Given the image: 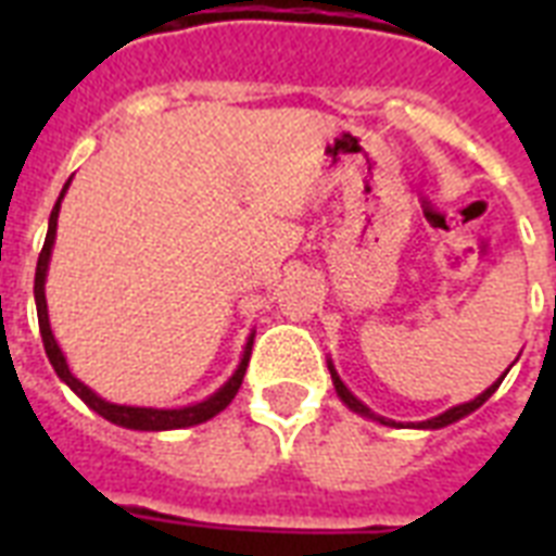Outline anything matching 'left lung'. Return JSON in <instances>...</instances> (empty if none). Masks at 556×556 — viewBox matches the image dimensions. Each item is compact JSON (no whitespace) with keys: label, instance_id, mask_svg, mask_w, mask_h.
<instances>
[{"label":"left lung","instance_id":"8db88e82","mask_svg":"<svg viewBox=\"0 0 556 556\" xmlns=\"http://www.w3.org/2000/svg\"><path fill=\"white\" fill-rule=\"evenodd\" d=\"M329 369H331V380H334V389H338V395L343 397V404H346V406H352V409H355V413H361V415H369V418H378V415H371V413H369V406H364V404H361V401H357V397L352 395V392H349L346 387H343V380L338 378V371H334V366L329 364ZM505 375H508V371H505ZM505 375H502V378H505ZM502 378L496 380V383H493V387H488V389H484L482 395H479V397H473V401H467V404H458V406H453V409H447V413H441L439 418H430V421H421V424H418V427H427V430H439V427H447V424L458 421V418H465V415H470V413H473V409H479V406H482L484 401H488V397H491L493 392H496V389H500ZM378 421H380V424H389V421H383V418H378Z\"/></svg>","mask_w":556,"mask_h":556}]
</instances>
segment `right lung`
Here are the masks:
<instances>
[{
	"label": "right lung",
	"mask_w": 556,
	"mask_h": 556,
	"mask_svg": "<svg viewBox=\"0 0 556 556\" xmlns=\"http://www.w3.org/2000/svg\"><path fill=\"white\" fill-rule=\"evenodd\" d=\"M72 185V178L65 181L63 192L68 190ZM63 192H60V199H63ZM60 199H56L54 210H51V218H48V236L46 244H42V251H39L37 260V277H34V296H37V317H39V334H42V346H46V355L54 366V371L60 378L68 383V387L77 392V395L86 401V404L94 409L98 415H103L106 421L121 424V427H129V430H181V427H192V424H201L213 418L216 413H222L230 401L236 397L239 387H242L244 369H248V361H251V346L253 340H248V349H244L242 364L236 369V375L227 380L225 387L218 389L216 395H210L207 401H201V404L185 406V409H150V406H121V404H109L103 397H98L91 392L86 383L74 378L68 366H65V357L56 346L54 334H51V326H48V312H46V270H48V260H51V244H54V233H56V216H60Z\"/></svg>",
	"instance_id": "add662e5"
}]
</instances>
